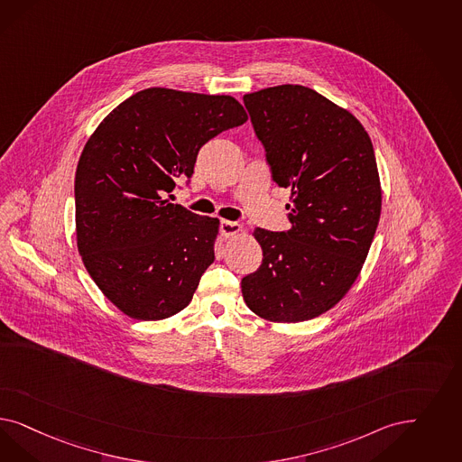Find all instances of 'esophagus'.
I'll list each match as a JSON object with an SVG mask.
<instances>
[{
  "label": "esophagus",
  "instance_id": "esophagus-1",
  "mask_svg": "<svg viewBox=\"0 0 462 462\" xmlns=\"http://www.w3.org/2000/svg\"><path fill=\"white\" fill-rule=\"evenodd\" d=\"M240 232H242L240 223L228 222V220H222L220 222V234H222V237H225V239L234 237V236H237Z\"/></svg>",
  "mask_w": 462,
  "mask_h": 462
}]
</instances>
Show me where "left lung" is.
Instances as JSON below:
<instances>
[{"label":"left lung","mask_w":462,"mask_h":462,"mask_svg":"<svg viewBox=\"0 0 462 462\" xmlns=\"http://www.w3.org/2000/svg\"><path fill=\"white\" fill-rule=\"evenodd\" d=\"M271 177L291 188V228H255L263 249L242 295L259 318L300 322L335 307L365 263L381 218L382 191L360 121L316 90L278 85L244 96Z\"/></svg>","instance_id":"obj_1"}]
</instances>
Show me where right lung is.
I'll return each mask as SVG.
<instances>
[{
	"label": "right lung",
	"instance_id": "add662e5",
	"mask_svg": "<svg viewBox=\"0 0 462 462\" xmlns=\"http://www.w3.org/2000/svg\"><path fill=\"white\" fill-rule=\"evenodd\" d=\"M247 121L230 96L146 88L121 102L81 152L77 242L97 287L121 312H180L215 261L218 220L165 199L191 179L198 152Z\"/></svg>",
	"mask_w": 462,
	"mask_h": 462
}]
</instances>
